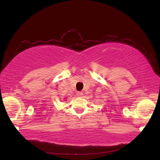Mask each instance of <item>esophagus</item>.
I'll return each instance as SVG.
<instances>
[{
	"label": "esophagus",
	"instance_id": "1",
	"mask_svg": "<svg viewBox=\"0 0 160 160\" xmlns=\"http://www.w3.org/2000/svg\"><path fill=\"white\" fill-rule=\"evenodd\" d=\"M76 95H77V97H79V98H81L82 96H83V93H82V92H81V91H77V93H76Z\"/></svg>",
	"mask_w": 160,
	"mask_h": 160
}]
</instances>
